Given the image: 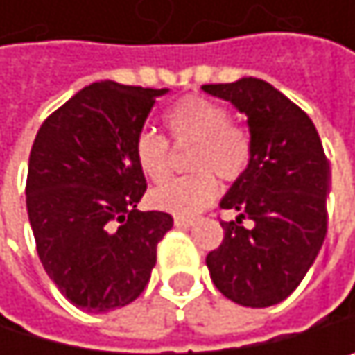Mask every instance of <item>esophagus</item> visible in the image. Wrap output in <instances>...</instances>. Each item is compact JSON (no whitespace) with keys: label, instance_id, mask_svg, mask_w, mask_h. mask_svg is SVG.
Returning a JSON list of instances; mask_svg holds the SVG:
<instances>
[{"label":"esophagus","instance_id":"1","mask_svg":"<svg viewBox=\"0 0 355 355\" xmlns=\"http://www.w3.org/2000/svg\"><path fill=\"white\" fill-rule=\"evenodd\" d=\"M193 223H196V219H191V217H174L176 227H191Z\"/></svg>","mask_w":355,"mask_h":355}]
</instances>
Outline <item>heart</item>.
<instances>
[{"label": "heart", "mask_w": 355, "mask_h": 355, "mask_svg": "<svg viewBox=\"0 0 355 355\" xmlns=\"http://www.w3.org/2000/svg\"><path fill=\"white\" fill-rule=\"evenodd\" d=\"M166 125L176 144H191L189 176L168 181L151 191L159 211L191 217L207 209L217 196L215 172L223 181H236L251 159V140L243 128L230 123V112L207 98L189 95L166 114ZM134 159L148 181L162 183L170 174L168 140L155 132H142L134 142Z\"/></svg>", "instance_id": "1"}]
</instances>
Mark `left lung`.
<instances>
[{"instance_id":"obj_1","label":"left lung","mask_w":355,"mask_h":355,"mask_svg":"<svg viewBox=\"0 0 355 355\" xmlns=\"http://www.w3.org/2000/svg\"><path fill=\"white\" fill-rule=\"evenodd\" d=\"M202 91L245 114L251 140L247 170L219 202L236 219L221 223L223 243L207 266L232 302L272 306L298 288L324 245L330 164L313 121L270 83L245 76Z\"/></svg>"}]
</instances>
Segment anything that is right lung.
<instances>
[{"label": "right lung", "instance_id": "right-lung-1", "mask_svg": "<svg viewBox=\"0 0 355 355\" xmlns=\"http://www.w3.org/2000/svg\"><path fill=\"white\" fill-rule=\"evenodd\" d=\"M170 89L100 80L80 89L40 128L27 170V215L40 262L59 292L89 313L134 302L172 227L138 211L146 181L134 142Z\"/></svg>", "mask_w": 355, "mask_h": 355}]
</instances>
